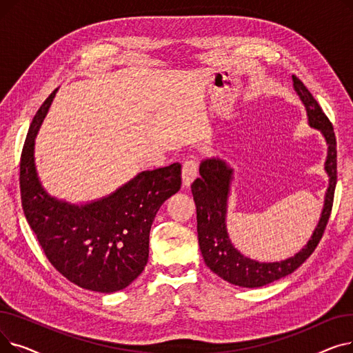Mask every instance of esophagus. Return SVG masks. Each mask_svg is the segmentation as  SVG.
<instances>
[{
    "label": "esophagus",
    "instance_id": "esophagus-1",
    "mask_svg": "<svg viewBox=\"0 0 353 353\" xmlns=\"http://www.w3.org/2000/svg\"><path fill=\"white\" fill-rule=\"evenodd\" d=\"M197 177V161L189 160L183 164L181 179H183V188H190V184Z\"/></svg>",
    "mask_w": 353,
    "mask_h": 353
}]
</instances>
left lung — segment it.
<instances>
[{
	"instance_id": "obj_1",
	"label": "left lung",
	"mask_w": 353,
	"mask_h": 353,
	"mask_svg": "<svg viewBox=\"0 0 353 353\" xmlns=\"http://www.w3.org/2000/svg\"><path fill=\"white\" fill-rule=\"evenodd\" d=\"M293 90L305 105L309 127L318 130L326 141L327 153L323 169L329 177L319 221L307 243L299 252L279 262H259L240 253L233 246L226 226V217L234 169L226 160L219 156L203 159L199 167L200 177L192 184L201 256L213 273L234 286L261 288L293 273L316 249L330 216L336 186V137L318 101L294 76Z\"/></svg>"
}]
</instances>
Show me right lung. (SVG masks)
Instances as JSON below:
<instances>
[{
  "label": "right lung",
  "mask_w": 353,
  "mask_h": 353,
  "mask_svg": "<svg viewBox=\"0 0 353 353\" xmlns=\"http://www.w3.org/2000/svg\"><path fill=\"white\" fill-rule=\"evenodd\" d=\"M55 88L30 125L20 164L24 214L51 265L83 289L113 293L134 282L148 261V236L163 203L180 190L181 164L145 170L84 203L51 196L35 165V137Z\"/></svg>",
  "instance_id": "obj_1"
}]
</instances>
